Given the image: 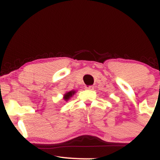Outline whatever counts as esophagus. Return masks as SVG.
Returning <instances> with one entry per match:
<instances>
[{
    "instance_id": "obj_1",
    "label": "esophagus",
    "mask_w": 160,
    "mask_h": 160,
    "mask_svg": "<svg viewBox=\"0 0 160 160\" xmlns=\"http://www.w3.org/2000/svg\"><path fill=\"white\" fill-rule=\"evenodd\" d=\"M86 89H89V90H93L94 89V86H86Z\"/></svg>"
}]
</instances>
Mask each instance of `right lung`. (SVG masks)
<instances>
[{
    "label": "right lung",
    "instance_id": "1",
    "mask_svg": "<svg viewBox=\"0 0 160 160\" xmlns=\"http://www.w3.org/2000/svg\"><path fill=\"white\" fill-rule=\"evenodd\" d=\"M75 92H76L74 91V90L68 92H66L65 94V95H64V99H65V101H68L70 98H71V96H72L74 94Z\"/></svg>",
    "mask_w": 160,
    "mask_h": 160
}]
</instances>
